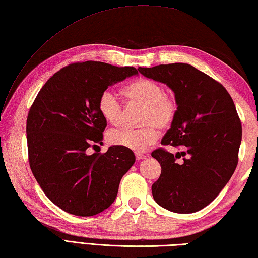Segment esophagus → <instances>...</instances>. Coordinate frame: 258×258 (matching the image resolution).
Instances as JSON below:
<instances>
[{
	"label": "esophagus",
	"mask_w": 258,
	"mask_h": 258,
	"mask_svg": "<svg viewBox=\"0 0 258 258\" xmlns=\"http://www.w3.org/2000/svg\"><path fill=\"white\" fill-rule=\"evenodd\" d=\"M135 157H136V160H138V161H141V160H145L146 155L141 154V153H135Z\"/></svg>",
	"instance_id": "34e87169"
}]
</instances>
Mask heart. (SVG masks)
<instances>
[{"label":"heart","mask_w":258,"mask_h":258,"mask_svg":"<svg viewBox=\"0 0 258 258\" xmlns=\"http://www.w3.org/2000/svg\"><path fill=\"white\" fill-rule=\"evenodd\" d=\"M122 94L126 103L144 106L141 115L140 130L116 128L107 133L109 144L136 152H143L153 145L174 123L178 104L173 95L165 93L164 86L150 79H139L126 85ZM97 108L103 119L111 125H119L123 119V107L111 91H104L98 97Z\"/></svg>","instance_id":"obj_1"}]
</instances>
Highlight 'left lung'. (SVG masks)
Instances as JSON below:
<instances>
[{"label": "left lung", "instance_id": "left-lung-1", "mask_svg": "<svg viewBox=\"0 0 258 258\" xmlns=\"http://www.w3.org/2000/svg\"><path fill=\"white\" fill-rule=\"evenodd\" d=\"M149 79L166 84L178 104L163 145L183 146L184 162L164 149L152 153L162 172L152 185L158 205L174 213H195L215 200L238 163L242 124L225 87L185 63L139 68Z\"/></svg>", "mask_w": 258, "mask_h": 258}]
</instances>
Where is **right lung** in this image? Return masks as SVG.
Wrapping results in <instances>:
<instances>
[{
  "label": "right lung",
  "mask_w": 258,
  "mask_h": 258,
  "mask_svg": "<svg viewBox=\"0 0 258 258\" xmlns=\"http://www.w3.org/2000/svg\"><path fill=\"white\" fill-rule=\"evenodd\" d=\"M139 74L132 67L87 61L61 69L38 92L26 120L32 173L54 204L76 216H93L116 199L134 153L111 146L89 154L102 143L107 123L98 97L117 82Z\"/></svg>",
  "instance_id": "1"
}]
</instances>
